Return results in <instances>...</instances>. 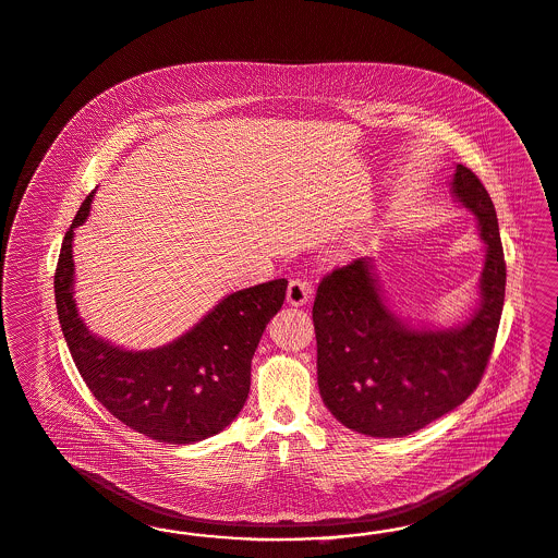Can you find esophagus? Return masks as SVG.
Listing matches in <instances>:
<instances>
[{
    "instance_id": "34e87169",
    "label": "esophagus",
    "mask_w": 558,
    "mask_h": 558,
    "mask_svg": "<svg viewBox=\"0 0 558 558\" xmlns=\"http://www.w3.org/2000/svg\"><path fill=\"white\" fill-rule=\"evenodd\" d=\"M311 296V287L303 280H290L289 290H287V301L294 307L305 305Z\"/></svg>"
}]
</instances>
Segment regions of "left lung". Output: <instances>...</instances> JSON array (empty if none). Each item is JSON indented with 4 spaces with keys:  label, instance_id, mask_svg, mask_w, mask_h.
<instances>
[{
    "label": "left lung",
    "instance_id": "8db88e82",
    "mask_svg": "<svg viewBox=\"0 0 558 558\" xmlns=\"http://www.w3.org/2000/svg\"><path fill=\"white\" fill-rule=\"evenodd\" d=\"M456 202L478 220L486 245L481 303L465 324L410 326L385 301L371 257L333 269L313 303L317 384L336 421L368 437H405L451 412L481 384L505 301V255L493 199L456 165Z\"/></svg>",
    "mask_w": 558,
    "mask_h": 558
}]
</instances>
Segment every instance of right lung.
<instances>
[{
  "mask_svg": "<svg viewBox=\"0 0 558 558\" xmlns=\"http://www.w3.org/2000/svg\"><path fill=\"white\" fill-rule=\"evenodd\" d=\"M97 192V190H95ZM90 193L63 236L56 269L59 324L82 379L116 418L154 441L187 445L220 433L247 402L251 359L289 280L227 294L181 338L125 350L95 336L74 299V231L90 214Z\"/></svg>",
  "mask_w": 558,
  "mask_h": 558,
  "instance_id": "obj_1",
  "label": "right lung"
}]
</instances>
